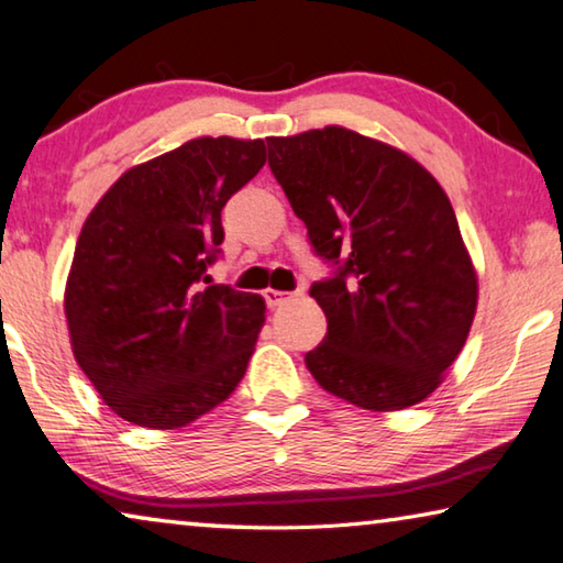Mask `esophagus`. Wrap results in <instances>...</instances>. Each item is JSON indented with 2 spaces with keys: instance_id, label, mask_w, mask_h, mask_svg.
Here are the masks:
<instances>
[{
  "instance_id": "obj_1",
  "label": "esophagus",
  "mask_w": 563,
  "mask_h": 563,
  "mask_svg": "<svg viewBox=\"0 0 563 563\" xmlns=\"http://www.w3.org/2000/svg\"><path fill=\"white\" fill-rule=\"evenodd\" d=\"M287 299H289L287 294L279 291V289H266L264 291V301H266V307H269V309H276L282 301H287Z\"/></svg>"
}]
</instances>
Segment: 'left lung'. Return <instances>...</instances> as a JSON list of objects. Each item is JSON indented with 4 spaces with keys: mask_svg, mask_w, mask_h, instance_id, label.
Masks as SVG:
<instances>
[{
    "mask_svg": "<svg viewBox=\"0 0 563 563\" xmlns=\"http://www.w3.org/2000/svg\"><path fill=\"white\" fill-rule=\"evenodd\" d=\"M266 144L311 246L336 264L309 289L329 324L303 356L311 376L362 409L423 401L464 349L478 299L446 191L407 152L344 126Z\"/></svg>",
    "mask_w": 563,
    "mask_h": 563,
    "instance_id": "left-lung-1",
    "label": "left lung"
}]
</instances>
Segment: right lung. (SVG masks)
I'll return each mask as SVG.
<instances>
[{"label": "right lung", "instance_id": "obj_1", "mask_svg": "<svg viewBox=\"0 0 563 563\" xmlns=\"http://www.w3.org/2000/svg\"><path fill=\"white\" fill-rule=\"evenodd\" d=\"M266 162L262 140L199 136L119 177L81 227L64 289L71 352L101 399L179 429L229 399L264 299L209 284L221 209Z\"/></svg>", "mask_w": 563, "mask_h": 563}]
</instances>
